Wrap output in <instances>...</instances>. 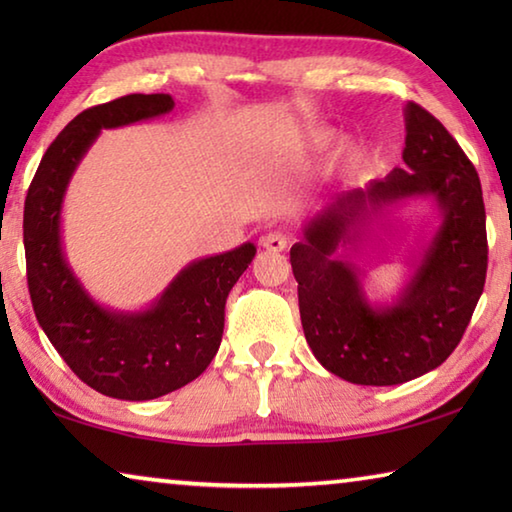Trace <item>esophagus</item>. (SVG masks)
<instances>
[{"label":"esophagus","mask_w":512,"mask_h":512,"mask_svg":"<svg viewBox=\"0 0 512 512\" xmlns=\"http://www.w3.org/2000/svg\"><path fill=\"white\" fill-rule=\"evenodd\" d=\"M262 248L271 250V253H282V250L289 248V237L280 230H271L262 237Z\"/></svg>","instance_id":"obj_1"}]
</instances>
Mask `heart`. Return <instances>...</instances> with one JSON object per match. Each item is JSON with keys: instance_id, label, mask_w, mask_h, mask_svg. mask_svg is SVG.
I'll list each match as a JSON object with an SVG mask.
<instances>
[{"instance_id": "b5f03b06", "label": "heart", "mask_w": 512, "mask_h": 512, "mask_svg": "<svg viewBox=\"0 0 512 512\" xmlns=\"http://www.w3.org/2000/svg\"><path fill=\"white\" fill-rule=\"evenodd\" d=\"M334 142V135L332 133H316L314 137L309 140V151L311 153H323L325 149H329V144ZM370 158V151L368 146L363 142H345L339 155H336V164H339V169L343 173H352L361 167H366V162Z\"/></svg>"}]
</instances>
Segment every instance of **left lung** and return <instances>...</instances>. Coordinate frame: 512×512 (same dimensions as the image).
<instances>
[{
	"label": "left lung",
	"mask_w": 512,
	"mask_h": 512,
	"mask_svg": "<svg viewBox=\"0 0 512 512\" xmlns=\"http://www.w3.org/2000/svg\"><path fill=\"white\" fill-rule=\"evenodd\" d=\"M402 167L334 194L291 248L300 320L320 366L359 386H395L438 368L463 339L485 284L488 239L479 173L440 121L404 108ZM427 197L439 228L414 254L401 291L372 303L351 255L371 228Z\"/></svg>",
	"instance_id": "8db88e82"
}]
</instances>
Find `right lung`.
Returning <instances> with one entry per match:
<instances>
[{
  "label": "right lung",
  "instance_id": "obj_1",
  "mask_svg": "<svg viewBox=\"0 0 512 512\" xmlns=\"http://www.w3.org/2000/svg\"><path fill=\"white\" fill-rule=\"evenodd\" d=\"M171 94H128L83 110L42 158L24 203L33 311L74 375L101 395L144 402L178 391L210 366L223 336L225 298L255 244L189 262L144 309H112L85 291L63 246V203L74 171L106 128L173 110Z\"/></svg>",
  "mask_w": 512,
  "mask_h": 512
}]
</instances>
